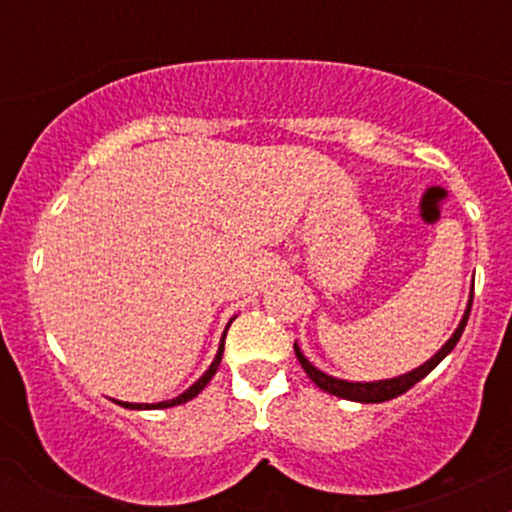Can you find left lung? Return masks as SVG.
<instances>
[{
    "label": "left lung",
    "mask_w": 512,
    "mask_h": 512,
    "mask_svg": "<svg viewBox=\"0 0 512 512\" xmlns=\"http://www.w3.org/2000/svg\"><path fill=\"white\" fill-rule=\"evenodd\" d=\"M472 298H474V289L469 291V301H467V308H464L462 313V320L460 325L455 327V332L450 334V339L445 342L440 349L433 354L431 358H428L426 363H421L419 368H411L407 370V373L402 375H395V378H385V380H370V383H366V380H342V378H334V375L325 373V370H320L317 366H313V363L305 358V354L301 351V346H298V342L293 344V351H296L298 361H301V366L305 373H308V378L313 380V383L320 387V390L330 392V395H337L342 399H349V402H361V404H375V402H387V399H395L399 395H404V392L409 390V387H414L419 380H424L428 373H431L433 368L438 366L440 361H443L445 356L450 354L452 349H455V344L460 342L464 327H467V320H469V313H472Z\"/></svg>",
    "instance_id": "8db88e82"
}]
</instances>
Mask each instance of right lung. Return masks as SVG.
Here are the masks:
<instances>
[{"mask_svg": "<svg viewBox=\"0 0 512 512\" xmlns=\"http://www.w3.org/2000/svg\"><path fill=\"white\" fill-rule=\"evenodd\" d=\"M233 320H236V315H233L231 320H228L226 330H228V327H231ZM223 342H226V332H223V337H221V342H219V351H216V356H214V361H211V366L204 370L202 378H197L195 383H192L185 392H182V395L173 397V399H166V402H154V404H134V402H117V404H120V407H125V409H168V407H178V404L190 402V399H195L199 392H202L204 387H207L209 380L216 375V370H219V363H221V356H223Z\"/></svg>", "mask_w": 512, "mask_h": 512, "instance_id": "obj_1", "label": "right lung"}]
</instances>
